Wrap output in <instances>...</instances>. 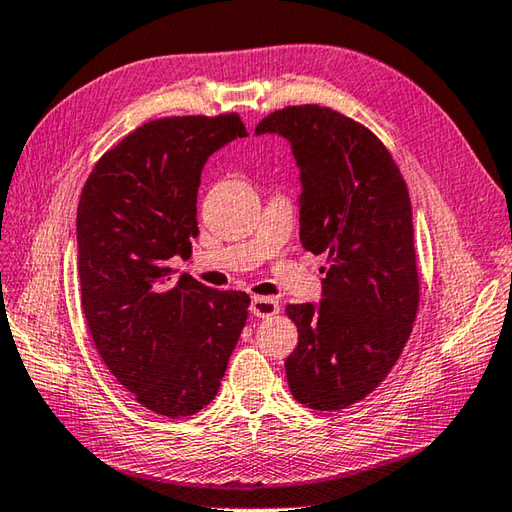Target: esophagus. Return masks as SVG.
<instances>
[{"instance_id": "esophagus-1", "label": "esophagus", "mask_w": 512, "mask_h": 512, "mask_svg": "<svg viewBox=\"0 0 512 512\" xmlns=\"http://www.w3.org/2000/svg\"><path fill=\"white\" fill-rule=\"evenodd\" d=\"M250 313L255 317H273L279 313V302L273 297H253L250 302Z\"/></svg>"}]
</instances>
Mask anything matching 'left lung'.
<instances>
[{"label":"left lung","instance_id":"obj_1","mask_svg":"<svg viewBox=\"0 0 512 512\" xmlns=\"http://www.w3.org/2000/svg\"><path fill=\"white\" fill-rule=\"evenodd\" d=\"M279 133L302 170L299 239L326 255L322 304H288L299 342L290 393L315 410L362 402L384 382L419 308L413 208L393 155L373 130L319 104L275 110L255 128Z\"/></svg>","mask_w":512,"mask_h":512}]
</instances>
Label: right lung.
Segmentation results:
<instances>
[{
  "mask_svg": "<svg viewBox=\"0 0 512 512\" xmlns=\"http://www.w3.org/2000/svg\"><path fill=\"white\" fill-rule=\"evenodd\" d=\"M246 137L237 113L153 119L99 157L77 208L79 288L99 357L144 408L188 417L210 404L248 319L250 297L195 277L170 257L197 237L206 159Z\"/></svg>",
  "mask_w": 512,
  "mask_h": 512,
  "instance_id": "obj_1",
  "label": "right lung"
}]
</instances>
